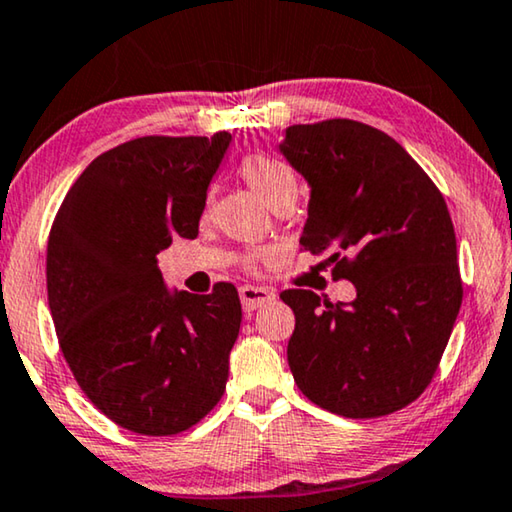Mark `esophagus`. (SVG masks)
<instances>
[{"label":"esophagus","mask_w":512,"mask_h":512,"mask_svg":"<svg viewBox=\"0 0 512 512\" xmlns=\"http://www.w3.org/2000/svg\"><path fill=\"white\" fill-rule=\"evenodd\" d=\"M240 300H242L244 311H254V309L272 302L274 293L268 291V288H261V286H242L240 288Z\"/></svg>","instance_id":"obj_1"}]
</instances>
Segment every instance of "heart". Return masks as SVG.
<instances>
[{"label": "heart", "mask_w": 512, "mask_h": 512, "mask_svg": "<svg viewBox=\"0 0 512 512\" xmlns=\"http://www.w3.org/2000/svg\"><path fill=\"white\" fill-rule=\"evenodd\" d=\"M238 175L272 210L284 203L293 205L295 196H298V177H295L293 168L277 157H270V154L256 152L244 157L238 164ZM210 205L212 201L207 198L205 214L210 212Z\"/></svg>", "instance_id": "b5f03b06"}]
</instances>
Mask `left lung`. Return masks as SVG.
<instances>
[{
	"label": "left lung",
	"mask_w": 512,
	"mask_h": 512,
	"mask_svg": "<svg viewBox=\"0 0 512 512\" xmlns=\"http://www.w3.org/2000/svg\"><path fill=\"white\" fill-rule=\"evenodd\" d=\"M311 187L300 244L328 251L353 302L288 288V367L302 395L344 418L404 409L432 381L462 305L441 191L388 133L353 120L293 124L279 145Z\"/></svg>",
	"instance_id": "obj_1"
}]
</instances>
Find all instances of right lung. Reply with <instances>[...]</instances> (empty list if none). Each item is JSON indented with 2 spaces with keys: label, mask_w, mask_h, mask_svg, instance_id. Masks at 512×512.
<instances>
[{
  "label": "right lung",
  "mask_w": 512,
  "mask_h": 512,
  "mask_svg": "<svg viewBox=\"0 0 512 512\" xmlns=\"http://www.w3.org/2000/svg\"><path fill=\"white\" fill-rule=\"evenodd\" d=\"M228 143L219 131L117 145L73 182L50 228L48 305L66 365L103 416L136 434H180L226 390L238 291H168L157 254L198 235Z\"/></svg>",
  "instance_id": "right-lung-1"
}]
</instances>
